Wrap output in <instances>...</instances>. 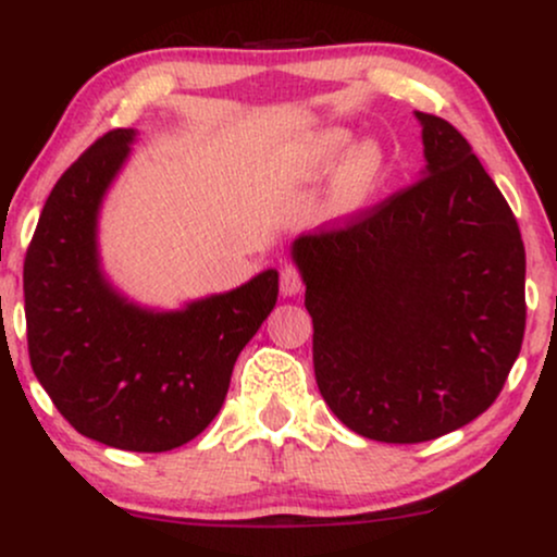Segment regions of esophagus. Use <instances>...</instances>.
<instances>
[{
    "label": "esophagus",
    "instance_id": "esophagus-1",
    "mask_svg": "<svg viewBox=\"0 0 557 557\" xmlns=\"http://www.w3.org/2000/svg\"><path fill=\"white\" fill-rule=\"evenodd\" d=\"M300 287H304V283H300V274L293 264H285L283 272H280V290H283V296L293 298L298 296Z\"/></svg>",
    "mask_w": 557,
    "mask_h": 557
}]
</instances>
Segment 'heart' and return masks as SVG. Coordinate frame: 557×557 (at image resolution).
<instances>
[{"label": "heart", "instance_id": "b5f03b06", "mask_svg": "<svg viewBox=\"0 0 557 557\" xmlns=\"http://www.w3.org/2000/svg\"><path fill=\"white\" fill-rule=\"evenodd\" d=\"M348 133L330 131L311 140L306 149H300L290 162V181H319L335 168L337 159L348 146ZM387 157L380 144L374 140H363L356 144L354 149L345 154L341 168L335 172L332 181V209L337 214L359 212L372 201L382 181H385Z\"/></svg>", "mask_w": 557, "mask_h": 557}]
</instances>
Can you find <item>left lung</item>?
I'll list each match as a JSON object with an SVG mask.
<instances>
[{
    "mask_svg": "<svg viewBox=\"0 0 557 557\" xmlns=\"http://www.w3.org/2000/svg\"><path fill=\"white\" fill-rule=\"evenodd\" d=\"M413 114L419 181L290 248L319 393L348 430L395 445L487 411L527 327V253L508 201L456 127Z\"/></svg>",
    "mask_w": 557,
    "mask_h": 557,
    "instance_id": "8db88e82",
    "label": "left lung"
}]
</instances>
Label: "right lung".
I'll return each instance as SVG.
<instances>
[{
  "instance_id": "obj_1",
  "label": "right lung",
  "mask_w": 557,
  "mask_h": 557,
  "mask_svg": "<svg viewBox=\"0 0 557 557\" xmlns=\"http://www.w3.org/2000/svg\"><path fill=\"white\" fill-rule=\"evenodd\" d=\"M138 131L101 136L57 181L25 253L34 374L81 434L133 453L181 447L212 424L246 343L277 304V270L240 287L149 309L110 283L99 212Z\"/></svg>"
}]
</instances>
